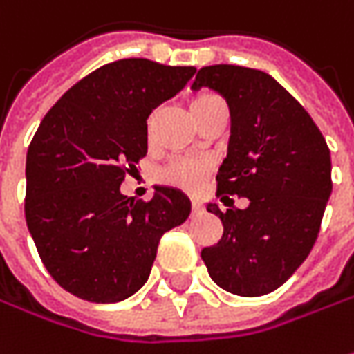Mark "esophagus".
Segmentation results:
<instances>
[{
    "label": "esophagus",
    "mask_w": 354,
    "mask_h": 354,
    "mask_svg": "<svg viewBox=\"0 0 354 354\" xmlns=\"http://www.w3.org/2000/svg\"><path fill=\"white\" fill-rule=\"evenodd\" d=\"M192 209H194V212H201V209H203V203H201L200 200H194L192 201Z\"/></svg>",
    "instance_id": "1"
}]
</instances>
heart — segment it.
<instances>
[{
  "label": "heart",
  "instance_id": "b5f03b06",
  "mask_svg": "<svg viewBox=\"0 0 354 354\" xmlns=\"http://www.w3.org/2000/svg\"><path fill=\"white\" fill-rule=\"evenodd\" d=\"M215 100H219V95L215 93H200L198 97L192 100V113L203 109L205 105L214 104ZM209 174V165L203 160H194V158H178L174 162H170L160 170V182H165L168 186H174L180 189H188L196 192L203 184L205 176Z\"/></svg>",
  "mask_w": 354,
  "mask_h": 354
}]
</instances>
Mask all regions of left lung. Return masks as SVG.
<instances>
[{
	"label": "left lung",
	"instance_id": "8db88e82",
	"mask_svg": "<svg viewBox=\"0 0 354 354\" xmlns=\"http://www.w3.org/2000/svg\"><path fill=\"white\" fill-rule=\"evenodd\" d=\"M209 88L231 111L227 156L217 196L247 198L227 212L221 239L201 250L215 284L254 298L274 292L308 259L331 196V154L310 113L261 70L233 64L201 68L192 90Z\"/></svg>",
	"mask_w": 354,
	"mask_h": 354
}]
</instances>
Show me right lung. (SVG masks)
<instances>
[{
	"label": "right lung",
	"mask_w": 354,
	"mask_h": 354,
	"mask_svg": "<svg viewBox=\"0 0 354 354\" xmlns=\"http://www.w3.org/2000/svg\"><path fill=\"white\" fill-rule=\"evenodd\" d=\"M194 66L123 58L74 84L44 115L27 151L25 219L48 274L95 304L133 296L151 274L160 237L188 219V196L156 186L121 194L147 154V119Z\"/></svg>",
	"instance_id": "1"
}]
</instances>
